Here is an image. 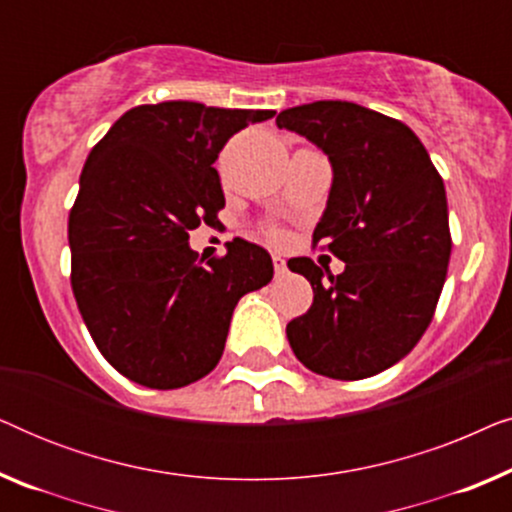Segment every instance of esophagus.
Returning a JSON list of instances; mask_svg holds the SVG:
<instances>
[{"mask_svg": "<svg viewBox=\"0 0 512 512\" xmlns=\"http://www.w3.org/2000/svg\"><path fill=\"white\" fill-rule=\"evenodd\" d=\"M272 263H275V270H277V275H284L286 272V261L279 254H275L272 256Z\"/></svg>", "mask_w": 512, "mask_h": 512, "instance_id": "34e87169", "label": "esophagus"}]
</instances>
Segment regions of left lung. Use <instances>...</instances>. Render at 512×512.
I'll return each instance as SVG.
<instances>
[{
  "label": "left lung",
  "instance_id": "8db88e82",
  "mask_svg": "<svg viewBox=\"0 0 512 512\" xmlns=\"http://www.w3.org/2000/svg\"><path fill=\"white\" fill-rule=\"evenodd\" d=\"M277 128L326 153L333 181L314 242L345 261L340 275L305 256L289 261L314 300L286 338L312 373L373 377L410 354L443 291L452 251L443 179L408 125L361 104L284 109Z\"/></svg>",
  "mask_w": 512,
  "mask_h": 512
}]
</instances>
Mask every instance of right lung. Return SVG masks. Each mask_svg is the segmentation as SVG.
I'll return each mask as SVG.
<instances>
[{"label":"right lung","instance_id":"right-lung-1","mask_svg":"<svg viewBox=\"0 0 512 512\" xmlns=\"http://www.w3.org/2000/svg\"><path fill=\"white\" fill-rule=\"evenodd\" d=\"M275 111L198 102L135 107L83 165L69 214L72 289L97 349L149 389L186 387L219 363L233 310L272 279L247 240L195 261L188 233L226 205L216 158L230 137Z\"/></svg>","mask_w":512,"mask_h":512}]
</instances>
